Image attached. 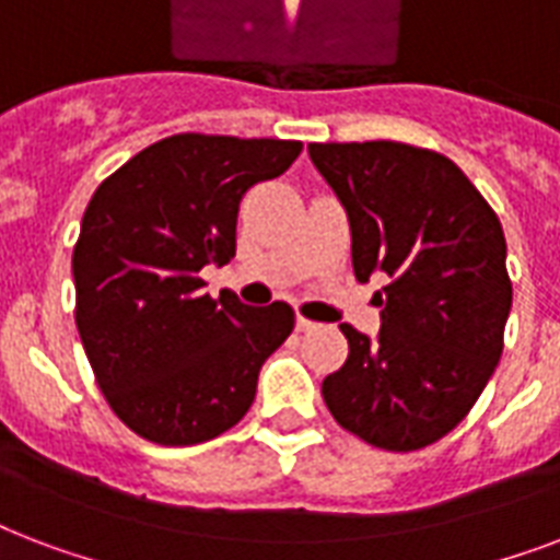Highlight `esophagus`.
Segmentation results:
<instances>
[{
	"label": "esophagus",
	"mask_w": 560,
	"mask_h": 560,
	"mask_svg": "<svg viewBox=\"0 0 560 560\" xmlns=\"http://www.w3.org/2000/svg\"><path fill=\"white\" fill-rule=\"evenodd\" d=\"M298 329H301V332H310V329H315V320L298 315Z\"/></svg>",
	"instance_id": "esophagus-1"
}]
</instances>
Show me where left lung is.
Segmentation results:
<instances>
[{"instance_id":"1","label":"left lung","mask_w":560,"mask_h":560,"mask_svg":"<svg viewBox=\"0 0 560 560\" xmlns=\"http://www.w3.org/2000/svg\"><path fill=\"white\" fill-rule=\"evenodd\" d=\"M310 158L350 221L359 280L374 294V339L350 324L348 362L320 385L341 427L409 453L474 409L502 353L511 312L505 236L462 168L406 142H312Z\"/></svg>"}]
</instances>
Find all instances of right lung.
<instances>
[{
    "label": "right lung",
    "mask_w": 560,
    "mask_h": 560,
    "mask_svg": "<svg viewBox=\"0 0 560 560\" xmlns=\"http://www.w3.org/2000/svg\"><path fill=\"white\" fill-rule=\"evenodd\" d=\"M294 140L175 133L116 168L90 198L72 250L75 324L116 418L163 446L236 427L294 310L212 301L198 277L236 254L242 195L280 177Z\"/></svg>",
    "instance_id": "1"
}]
</instances>
